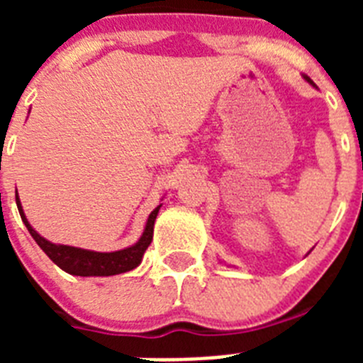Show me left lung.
<instances>
[{
	"mask_svg": "<svg viewBox=\"0 0 363 363\" xmlns=\"http://www.w3.org/2000/svg\"><path fill=\"white\" fill-rule=\"evenodd\" d=\"M303 79H306V82H307V83H311V85H313V86H314L313 79H311V78H309V76H306V74H303Z\"/></svg>",
	"mask_w": 363,
	"mask_h": 363,
	"instance_id": "obj_1",
	"label": "left lung"
}]
</instances>
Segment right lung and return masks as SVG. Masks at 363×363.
Listing matches in <instances>:
<instances>
[{"label":"right lung","mask_w":363,"mask_h":363,"mask_svg":"<svg viewBox=\"0 0 363 363\" xmlns=\"http://www.w3.org/2000/svg\"><path fill=\"white\" fill-rule=\"evenodd\" d=\"M16 205H18L19 216L23 220L25 227L28 229L30 236L36 240L38 245L41 247V251L52 259L54 264L65 272L72 274V277H112V274H121V272H129L136 269L142 264L143 252L147 251V247L152 242L154 234V221L160 213L162 203L149 214L143 229L142 236L134 245L125 247L121 251L112 252H98L89 251V249H79V247L72 245H62V243H52L47 238H43L34 227L28 223L27 216L23 213L21 201H19L18 191H16Z\"/></svg>","instance_id":"add662e5"}]
</instances>
